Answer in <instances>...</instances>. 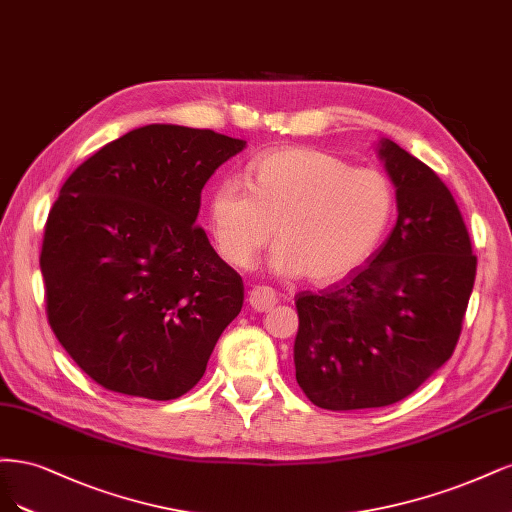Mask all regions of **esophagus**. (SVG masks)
Returning <instances> with one entry per match:
<instances>
[{"label":"esophagus","mask_w":512,"mask_h":512,"mask_svg":"<svg viewBox=\"0 0 512 512\" xmlns=\"http://www.w3.org/2000/svg\"><path fill=\"white\" fill-rule=\"evenodd\" d=\"M276 291L270 289V287H255L251 293H249V304L253 310L257 312H263V310H270L274 304H276Z\"/></svg>","instance_id":"obj_1"}]
</instances>
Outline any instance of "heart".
<instances>
[{
  "label": "heart",
  "instance_id": "b5f03b06",
  "mask_svg": "<svg viewBox=\"0 0 512 512\" xmlns=\"http://www.w3.org/2000/svg\"><path fill=\"white\" fill-rule=\"evenodd\" d=\"M393 210L395 191L383 172L353 168L317 148L287 146L253 161L251 183L240 176L219 180L208 223L232 266L253 268L276 232L274 272L332 285L374 253Z\"/></svg>",
  "mask_w": 512,
  "mask_h": 512
}]
</instances>
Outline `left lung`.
Here are the masks:
<instances>
[{
	"label": "left lung",
	"instance_id": "8db88e82",
	"mask_svg": "<svg viewBox=\"0 0 512 512\" xmlns=\"http://www.w3.org/2000/svg\"><path fill=\"white\" fill-rule=\"evenodd\" d=\"M378 155L398 221L370 259L319 293L295 295V378L327 410L404 400L447 364L461 334L476 255L449 187L391 140Z\"/></svg>",
	"mask_w": 512,
	"mask_h": 512
}]
</instances>
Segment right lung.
I'll use <instances>...</instances> for the list:
<instances>
[{
	"instance_id": "1",
	"label": "right lung",
	"mask_w": 512,
	"mask_h": 512,
	"mask_svg": "<svg viewBox=\"0 0 512 512\" xmlns=\"http://www.w3.org/2000/svg\"><path fill=\"white\" fill-rule=\"evenodd\" d=\"M244 144L155 123L102 146L63 183L40 253L46 317L97 385L176 400L204 376L244 285L195 219L208 178Z\"/></svg>"
}]
</instances>
